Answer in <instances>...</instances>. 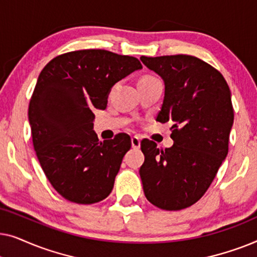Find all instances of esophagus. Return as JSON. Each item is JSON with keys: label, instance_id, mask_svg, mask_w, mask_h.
Listing matches in <instances>:
<instances>
[{"label": "esophagus", "instance_id": "1", "mask_svg": "<svg viewBox=\"0 0 257 257\" xmlns=\"http://www.w3.org/2000/svg\"><path fill=\"white\" fill-rule=\"evenodd\" d=\"M131 144H132V147L133 149H136V150H138V149H140V139H139V137H132L131 138Z\"/></svg>", "mask_w": 257, "mask_h": 257}]
</instances>
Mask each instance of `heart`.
<instances>
[{
	"label": "heart",
	"instance_id": "obj_1",
	"mask_svg": "<svg viewBox=\"0 0 257 257\" xmlns=\"http://www.w3.org/2000/svg\"><path fill=\"white\" fill-rule=\"evenodd\" d=\"M145 78H151V77H145Z\"/></svg>",
	"mask_w": 257,
	"mask_h": 257
}]
</instances>
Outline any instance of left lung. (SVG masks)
<instances>
[{"instance_id":"8db88e82","label":"left lung","mask_w":257,"mask_h":257,"mask_svg":"<svg viewBox=\"0 0 257 257\" xmlns=\"http://www.w3.org/2000/svg\"><path fill=\"white\" fill-rule=\"evenodd\" d=\"M140 61L165 84L157 121H172L173 146L143 140L139 170L146 199L158 208H187L205 194L228 154L234 121L229 86L221 73L188 55Z\"/></svg>"}]
</instances>
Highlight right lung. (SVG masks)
<instances>
[{
  "mask_svg": "<svg viewBox=\"0 0 257 257\" xmlns=\"http://www.w3.org/2000/svg\"><path fill=\"white\" fill-rule=\"evenodd\" d=\"M143 69L138 59L106 50L72 51L44 66L29 104L34 149L63 198L90 205L110 194L131 139L99 142L93 110H105L112 86Z\"/></svg>",
  "mask_w": 257,
  "mask_h": 257,
  "instance_id": "obj_1",
  "label": "right lung"
}]
</instances>
